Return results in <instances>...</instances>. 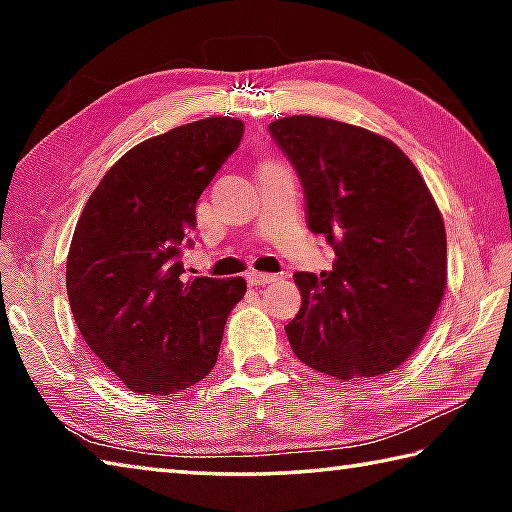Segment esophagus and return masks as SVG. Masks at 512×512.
I'll list each match as a JSON object with an SVG mask.
<instances>
[{"label": "esophagus", "mask_w": 512, "mask_h": 512, "mask_svg": "<svg viewBox=\"0 0 512 512\" xmlns=\"http://www.w3.org/2000/svg\"><path fill=\"white\" fill-rule=\"evenodd\" d=\"M246 280H248L250 287H264V284L275 282L277 275H273V273H257V271H250V273L246 275Z\"/></svg>", "instance_id": "obj_1"}]
</instances>
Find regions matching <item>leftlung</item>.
Returning <instances> with one entry per match:
<instances>
[{
	"label": "left lung",
	"mask_w": 512,
	"mask_h": 512,
	"mask_svg": "<svg viewBox=\"0 0 512 512\" xmlns=\"http://www.w3.org/2000/svg\"><path fill=\"white\" fill-rule=\"evenodd\" d=\"M305 189L307 223L334 250L329 271L296 273L298 316L284 327L309 368L377 377L411 357L447 284V237L420 171L366 128L323 117L268 124Z\"/></svg>",
	"instance_id": "left-lung-1"
}]
</instances>
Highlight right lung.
<instances>
[{
  "label": "right lung",
  "instance_id": "add662e5",
  "mask_svg": "<svg viewBox=\"0 0 512 512\" xmlns=\"http://www.w3.org/2000/svg\"><path fill=\"white\" fill-rule=\"evenodd\" d=\"M244 124L210 117L151 137L117 160L76 223L67 296L103 366L140 395L185 393L210 375L244 277L185 280L196 203L239 149Z\"/></svg>",
  "mask_w": 512,
  "mask_h": 512
}]
</instances>
